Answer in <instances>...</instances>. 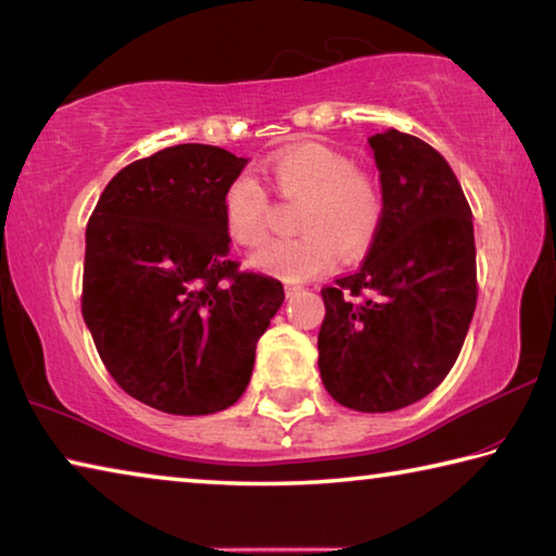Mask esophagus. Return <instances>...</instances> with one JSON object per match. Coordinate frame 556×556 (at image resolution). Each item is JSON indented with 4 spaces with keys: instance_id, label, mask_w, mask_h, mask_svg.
Masks as SVG:
<instances>
[{
    "instance_id": "34e87169",
    "label": "esophagus",
    "mask_w": 556,
    "mask_h": 556,
    "mask_svg": "<svg viewBox=\"0 0 556 556\" xmlns=\"http://www.w3.org/2000/svg\"><path fill=\"white\" fill-rule=\"evenodd\" d=\"M301 291V287H287V296H294V294H299Z\"/></svg>"
}]
</instances>
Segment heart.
I'll list each match as a JSON object with an SVG mask.
<instances>
[{
  "label": "heart",
  "mask_w": 556,
  "mask_h": 556,
  "mask_svg": "<svg viewBox=\"0 0 556 556\" xmlns=\"http://www.w3.org/2000/svg\"><path fill=\"white\" fill-rule=\"evenodd\" d=\"M281 197L306 199L299 228L304 236L277 240L255 255V265L289 281L328 271L340 255L367 248L381 220V194L375 179L357 173L340 150L323 143H296L279 150L260 167ZM269 201L255 179L243 175L224 194V224L238 245L257 248L267 238Z\"/></svg>",
  "instance_id": "heart-1"
}]
</instances>
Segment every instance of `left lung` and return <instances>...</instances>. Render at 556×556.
<instances>
[{
  "label": "left lung",
  "instance_id": "obj_1",
  "mask_svg": "<svg viewBox=\"0 0 556 556\" xmlns=\"http://www.w3.org/2000/svg\"><path fill=\"white\" fill-rule=\"evenodd\" d=\"M381 220L355 275L320 291L323 387L340 406L389 413L450 375L477 308L467 197L435 148L396 128L369 138Z\"/></svg>",
  "mask_w": 556,
  "mask_h": 556
}]
</instances>
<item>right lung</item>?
Listing matches in <instances>:
<instances>
[{
    "instance_id": "add662e5",
    "label": "right lung",
    "mask_w": 556,
    "mask_h": 556,
    "mask_svg": "<svg viewBox=\"0 0 556 556\" xmlns=\"http://www.w3.org/2000/svg\"><path fill=\"white\" fill-rule=\"evenodd\" d=\"M248 157L185 143L109 181L87 224L83 316L128 396L208 416L243 396L281 281L228 257L224 194Z\"/></svg>"
}]
</instances>
